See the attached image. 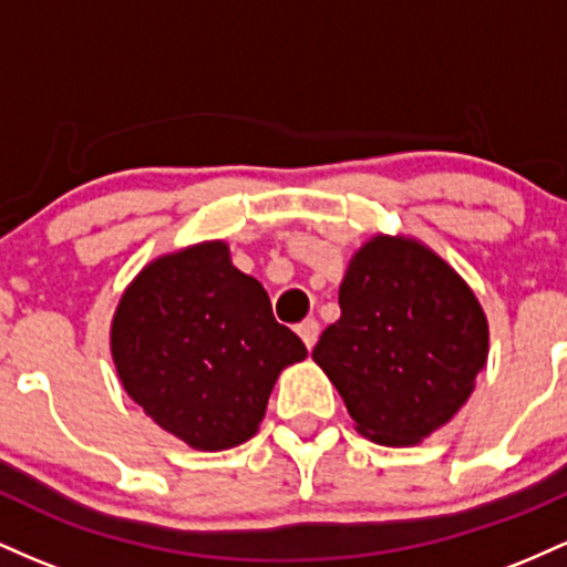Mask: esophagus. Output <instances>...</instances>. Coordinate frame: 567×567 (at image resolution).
<instances>
[{
  "mask_svg": "<svg viewBox=\"0 0 567 567\" xmlns=\"http://www.w3.org/2000/svg\"><path fill=\"white\" fill-rule=\"evenodd\" d=\"M318 332H321V327H318L316 318H308V321H302L300 327H297V334L302 337V342H305V346H308V348L316 346Z\"/></svg>",
  "mask_w": 567,
  "mask_h": 567,
  "instance_id": "obj_1",
  "label": "esophagus"
}]
</instances>
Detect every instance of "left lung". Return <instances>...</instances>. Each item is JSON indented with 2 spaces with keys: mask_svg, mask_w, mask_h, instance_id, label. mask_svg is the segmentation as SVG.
I'll return each mask as SVG.
<instances>
[{
  "mask_svg": "<svg viewBox=\"0 0 567 567\" xmlns=\"http://www.w3.org/2000/svg\"><path fill=\"white\" fill-rule=\"evenodd\" d=\"M361 434L415 444L466 404L487 361L474 291L417 240L378 235L348 265L340 318L313 348Z\"/></svg>",
  "mask_w": 567,
  "mask_h": 567,
  "instance_id": "1",
  "label": "left lung"
}]
</instances>
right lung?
I'll return each instance as SVG.
<instances>
[{"mask_svg":"<svg viewBox=\"0 0 567 567\" xmlns=\"http://www.w3.org/2000/svg\"><path fill=\"white\" fill-rule=\"evenodd\" d=\"M125 391L168 434L195 450H230L257 434L284 367L308 355L276 321L257 278L221 240L146 265L112 321Z\"/></svg>","mask_w":567,"mask_h":567,"instance_id":"right-lung-1","label":"right lung"}]
</instances>
